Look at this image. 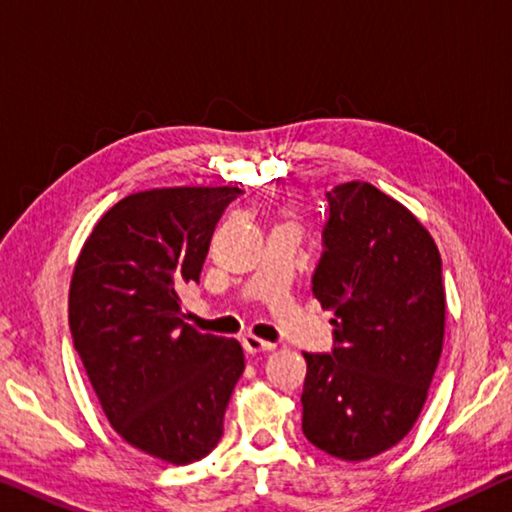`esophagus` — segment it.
Segmentation results:
<instances>
[{
    "instance_id": "esophagus-1",
    "label": "esophagus",
    "mask_w": 512,
    "mask_h": 512,
    "mask_svg": "<svg viewBox=\"0 0 512 512\" xmlns=\"http://www.w3.org/2000/svg\"><path fill=\"white\" fill-rule=\"evenodd\" d=\"M243 348H246V353L250 355H257V353H271L275 344L273 342H266L262 337H255V335H246L243 337Z\"/></svg>"
}]
</instances>
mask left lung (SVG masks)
Segmentation results:
<instances>
[{"label":"left lung","instance_id":"obj_1","mask_svg":"<svg viewBox=\"0 0 512 512\" xmlns=\"http://www.w3.org/2000/svg\"><path fill=\"white\" fill-rule=\"evenodd\" d=\"M312 291L335 312L332 355L303 353V433L339 460H369L415 426L442 353V257L419 218L369 182L328 191Z\"/></svg>","mask_w":512,"mask_h":512}]
</instances>
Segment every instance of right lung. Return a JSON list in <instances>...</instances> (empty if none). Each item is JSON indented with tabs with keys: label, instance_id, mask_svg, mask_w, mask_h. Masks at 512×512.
<instances>
[{
	"label": "right lung",
	"instance_id": "obj_1",
	"mask_svg": "<svg viewBox=\"0 0 512 512\" xmlns=\"http://www.w3.org/2000/svg\"><path fill=\"white\" fill-rule=\"evenodd\" d=\"M237 186H166L118 200L84 241L70 280L75 348L109 424L170 465L205 458L243 373L237 339L184 323L180 289L200 280Z\"/></svg>",
	"mask_w": 512,
	"mask_h": 512
}]
</instances>
